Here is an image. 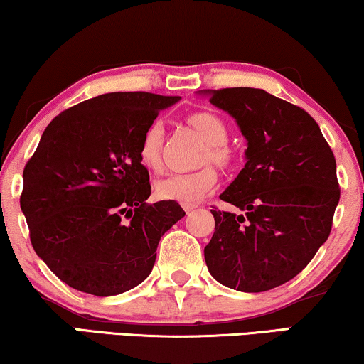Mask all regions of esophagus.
Wrapping results in <instances>:
<instances>
[{"instance_id":"obj_1","label":"esophagus","mask_w":364,"mask_h":364,"mask_svg":"<svg viewBox=\"0 0 364 364\" xmlns=\"http://www.w3.org/2000/svg\"><path fill=\"white\" fill-rule=\"evenodd\" d=\"M183 208H185L186 213H190L191 210H195V208H196V205H183Z\"/></svg>"}]
</instances>
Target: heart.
Instances as JSON below:
<instances>
[{
  "label": "heart",
  "mask_w": 364,
  "mask_h": 364,
  "mask_svg": "<svg viewBox=\"0 0 364 364\" xmlns=\"http://www.w3.org/2000/svg\"><path fill=\"white\" fill-rule=\"evenodd\" d=\"M188 124L203 137L206 148L201 154V163L216 164L218 168H230L233 153L227 146L228 127L222 117L208 110L195 112L188 117ZM163 126L153 121L142 131L137 158L149 171L158 173L163 168ZM218 183V173L213 166H203L191 173H174L156 183V195L161 200L178 201L181 205H195L201 201Z\"/></svg>",
  "instance_id": "obj_1"
}]
</instances>
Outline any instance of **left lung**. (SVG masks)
I'll list each match as a JSON object with an SVG mask.
<instances>
[{"mask_svg":"<svg viewBox=\"0 0 364 364\" xmlns=\"http://www.w3.org/2000/svg\"><path fill=\"white\" fill-rule=\"evenodd\" d=\"M247 139L245 166L220 198L242 213L211 210L205 247L210 274L242 292H264L296 277L328 240L339 203L336 159L317 122L262 89L205 90Z\"/></svg>","mask_w":364,"mask_h":364,"instance_id":"1","label":"left lung"}]
</instances>
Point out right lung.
<instances>
[{
    "mask_svg": "<svg viewBox=\"0 0 364 364\" xmlns=\"http://www.w3.org/2000/svg\"><path fill=\"white\" fill-rule=\"evenodd\" d=\"M179 97L110 92L58 114L23 169L20 206L36 255L67 285L117 296L153 270L161 237L185 216L176 201L146 203L137 158L146 126Z\"/></svg>",
    "mask_w": 364,
    "mask_h": 364,
    "instance_id": "1",
    "label": "right lung"
}]
</instances>
